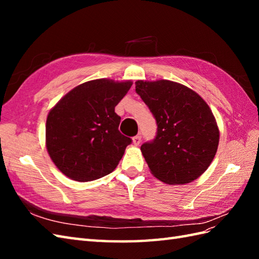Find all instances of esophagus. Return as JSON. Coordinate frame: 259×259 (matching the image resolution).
<instances>
[{
	"label": "esophagus",
	"instance_id": "obj_1",
	"mask_svg": "<svg viewBox=\"0 0 259 259\" xmlns=\"http://www.w3.org/2000/svg\"><path fill=\"white\" fill-rule=\"evenodd\" d=\"M133 141H134V145H136V146H139V145H140V142H141V136H140V135H137L136 137H134Z\"/></svg>",
	"mask_w": 259,
	"mask_h": 259
}]
</instances>
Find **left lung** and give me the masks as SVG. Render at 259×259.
Wrapping results in <instances>:
<instances>
[{
    "label": "left lung",
    "mask_w": 259,
    "mask_h": 259,
    "mask_svg": "<svg viewBox=\"0 0 259 259\" xmlns=\"http://www.w3.org/2000/svg\"><path fill=\"white\" fill-rule=\"evenodd\" d=\"M136 92L157 122L155 139L141 146L152 175L162 183L184 185L206 171L216 155L219 130L203 99L168 80L137 81Z\"/></svg>",
    "instance_id": "left-lung-1"
}]
</instances>
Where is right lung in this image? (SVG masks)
<instances>
[{
    "label": "right lung",
    "mask_w": 259,
    "mask_h": 259,
    "mask_svg": "<svg viewBox=\"0 0 259 259\" xmlns=\"http://www.w3.org/2000/svg\"><path fill=\"white\" fill-rule=\"evenodd\" d=\"M131 85V81H88L49 112L47 149L67 177L84 183L104 177L118 166L133 140L119 131L121 118L114 108Z\"/></svg>",
    "instance_id": "obj_1"
}]
</instances>
